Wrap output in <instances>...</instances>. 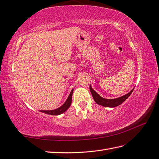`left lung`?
<instances>
[{"mask_svg": "<svg viewBox=\"0 0 159 159\" xmlns=\"http://www.w3.org/2000/svg\"><path fill=\"white\" fill-rule=\"evenodd\" d=\"M89 89H90V92H91L93 98H94V101L98 105H102V106L103 107H115L119 106V105H120V104H122L123 102L125 101L130 95H131L134 90V88L129 92L127 93V94L123 95L122 96H120V97H118L116 98H112V99H107V98H105L103 97H102L101 96L99 95L97 92H96V91H94V90L93 89L91 85H89Z\"/></svg>", "mask_w": 159, "mask_h": 159, "instance_id": "1", "label": "left lung"}]
</instances>
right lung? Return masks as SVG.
Instances as JSON below:
<instances>
[{"label": "right lung", "instance_id": "add662e5", "mask_svg": "<svg viewBox=\"0 0 159 159\" xmlns=\"http://www.w3.org/2000/svg\"><path fill=\"white\" fill-rule=\"evenodd\" d=\"M73 91H74V89H71V91L70 92V95L68 96L67 100L65 101L63 105H61L60 107L55 109V110H40V112L45 113L46 114L56 115V116H57V115H59L64 113L65 111H66L68 110V108L70 107V105L71 104V98H72Z\"/></svg>", "mask_w": 159, "mask_h": 159}]
</instances>
